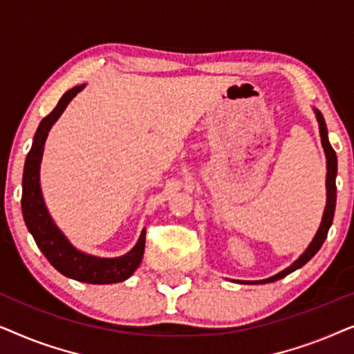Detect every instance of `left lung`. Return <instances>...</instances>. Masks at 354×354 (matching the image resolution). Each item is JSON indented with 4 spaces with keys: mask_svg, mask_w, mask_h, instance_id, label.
I'll use <instances>...</instances> for the list:
<instances>
[{
    "mask_svg": "<svg viewBox=\"0 0 354 354\" xmlns=\"http://www.w3.org/2000/svg\"><path fill=\"white\" fill-rule=\"evenodd\" d=\"M314 114H316L317 124H319V135H321V143L324 148V153H326V159H327V176H326V190H327V203H326V209H324L322 214V221L321 225L314 235V239L311 243L308 245V248L303 251L301 256L295 261L293 264H290L287 269L280 270L279 274L272 275V277L263 279V280H232V282L236 283H246V285H259V283H269V282H275V280L283 279L285 275L292 274L293 270H297L299 268H303L304 264L308 263L309 259L313 258L314 254L321 250V246L324 241L327 239V232L330 229L332 221H333V212H335V203H337V185H335V178H337V154L333 151V148L328 143V137H327V125L326 120H324L321 111L314 108Z\"/></svg>",
    "mask_w": 354,
    "mask_h": 354,
    "instance_id": "left-lung-1",
    "label": "left lung"
}]
</instances>
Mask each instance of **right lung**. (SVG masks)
<instances>
[{
  "instance_id": "right-lung-1",
  "label": "right lung",
  "mask_w": 354,
  "mask_h": 354,
  "mask_svg": "<svg viewBox=\"0 0 354 354\" xmlns=\"http://www.w3.org/2000/svg\"><path fill=\"white\" fill-rule=\"evenodd\" d=\"M84 88L85 84L66 91L56 108L38 125L32 148L27 154L26 166H24L22 214L37 246L46 256L53 268L59 270L62 275L85 283H118L127 280L142 263L147 230L143 229L137 245L119 258H100V256L86 254L84 251L77 250L62 234L59 227L55 224L45 200H43L40 187V164L48 133H50L53 124L64 113L72 98Z\"/></svg>"
}]
</instances>
